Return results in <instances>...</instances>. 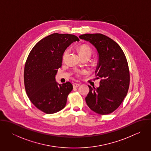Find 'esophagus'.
Returning <instances> with one entry per match:
<instances>
[{"instance_id": "34e87169", "label": "esophagus", "mask_w": 151, "mask_h": 151, "mask_svg": "<svg viewBox=\"0 0 151 151\" xmlns=\"http://www.w3.org/2000/svg\"><path fill=\"white\" fill-rule=\"evenodd\" d=\"M73 86L74 88H77V87H78V86H80V84H77V83H74V84H73Z\"/></svg>"}]
</instances>
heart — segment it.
Here are the masks:
<instances>
[{"instance_id": "heart-1", "label": "heart", "mask_w": 151, "mask_h": 151, "mask_svg": "<svg viewBox=\"0 0 151 151\" xmlns=\"http://www.w3.org/2000/svg\"><path fill=\"white\" fill-rule=\"evenodd\" d=\"M77 49H78V52L81 56H84V55H89L90 56L91 55L92 49L88 45H87L86 44H83V45H80L78 47ZM67 52H68V50H65L63 53V60H65V58L67 54Z\"/></svg>"}]
</instances>
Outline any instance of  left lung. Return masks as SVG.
<instances>
[{
	"label": "left lung",
	"mask_w": 151,
	"mask_h": 151,
	"mask_svg": "<svg viewBox=\"0 0 151 151\" xmlns=\"http://www.w3.org/2000/svg\"><path fill=\"white\" fill-rule=\"evenodd\" d=\"M79 38L97 50L99 59L95 75L102 78L97 88L88 86L86 104L96 113L110 114L119 107L128 92L129 72L126 56L120 46L105 35L86 34Z\"/></svg>",
	"instance_id": "left-lung-1"
}]
</instances>
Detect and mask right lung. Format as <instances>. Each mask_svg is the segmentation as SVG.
<instances>
[{"label":"right lung","instance_id":"1","mask_svg":"<svg viewBox=\"0 0 151 151\" xmlns=\"http://www.w3.org/2000/svg\"><path fill=\"white\" fill-rule=\"evenodd\" d=\"M79 41L72 34H52L37 43L27 58L24 72L26 93L33 105L46 114L56 113L66 105L73 85L70 82L59 84L55 76L65 50Z\"/></svg>","mask_w":151,"mask_h":151}]
</instances>
